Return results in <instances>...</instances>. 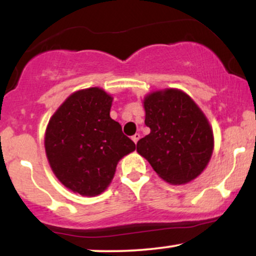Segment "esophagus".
<instances>
[{
	"label": "esophagus",
	"instance_id": "obj_1",
	"mask_svg": "<svg viewBox=\"0 0 256 256\" xmlns=\"http://www.w3.org/2000/svg\"><path fill=\"white\" fill-rule=\"evenodd\" d=\"M131 138H132V140H134V143H136V144H137L138 140H140V134H134V136H132Z\"/></svg>",
	"mask_w": 256,
	"mask_h": 256
}]
</instances>
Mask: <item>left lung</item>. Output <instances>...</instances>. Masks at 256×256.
<instances>
[{"mask_svg": "<svg viewBox=\"0 0 256 256\" xmlns=\"http://www.w3.org/2000/svg\"><path fill=\"white\" fill-rule=\"evenodd\" d=\"M150 134L137 142V152L160 178L186 184L207 167L214 136L207 116L188 94L179 89L152 91L143 100Z\"/></svg>", "mask_w": 256, "mask_h": 256, "instance_id": "left-lung-1", "label": "left lung"}]
</instances>
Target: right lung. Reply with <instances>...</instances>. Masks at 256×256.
<instances>
[{
    "mask_svg": "<svg viewBox=\"0 0 256 256\" xmlns=\"http://www.w3.org/2000/svg\"><path fill=\"white\" fill-rule=\"evenodd\" d=\"M113 98L101 88L71 94L52 116L44 148L52 171L67 189L98 196L110 186L116 165L136 144L110 118Z\"/></svg>",
    "mask_w": 256,
    "mask_h": 256,
    "instance_id": "obj_1",
    "label": "right lung"
}]
</instances>
